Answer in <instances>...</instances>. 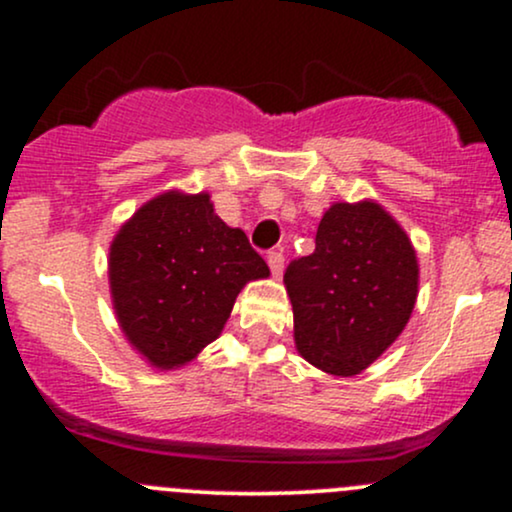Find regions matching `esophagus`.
Instances as JSON below:
<instances>
[{
  "label": "esophagus",
  "instance_id": "obj_1",
  "mask_svg": "<svg viewBox=\"0 0 512 512\" xmlns=\"http://www.w3.org/2000/svg\"><path fill=\"white\" fill-rule=\"evenodd\" d=\"M267 264H269V269H272L274 276H281V272H284V255H281L279 250L267 252Z\"/></svg>",
  "mask_w": 512,
  "mask_h": 512
}]
</instances>
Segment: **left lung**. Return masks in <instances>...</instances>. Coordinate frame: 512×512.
Listing matches in <instances>:
<instances>
[{"label": "left lung", "instance_id": "8db88e82", "mask_svg": "<svg viewBox=\"0 0 512 512\" xmlns=\"http://www.w3.org/2000/svg\"><path fill=\"white\" fill-rule=\"evenodd\" d=\"M284 284L301 356L346 378L402 334L419 264L407 233L380 204L342 202L322 216L315 252L286 267Z\"/></svg>", "mask_w": 512, "mask_h": 512}]
</instances>
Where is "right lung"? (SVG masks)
Here are the masks:
<instances>
[{
    "instance_id": "1",
    "label": "right lung",
    "mask_w": 512,
    "mask_h": 512,
    "mask_svg": "<svg viewBox=\"0 0 512 512\" xmlns=\"http://www.w3.org/2000/svg\"><path fill=\"white\" fill-rule=\"evenodd\" d=\"M269 276L209 195L151 199L110 245V291L122 332L156 368L192 361L219 337L240 289Z\"/></svg>"
}]
</instances>
